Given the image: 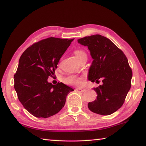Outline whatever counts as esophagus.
<instances>
[{
	"mask_svg": "<svg viewBox=\"0 0 146 146\" xmlns=\"http://www.w3.org/2000/svg\"><path fill=\"white\" fill-rule=\"evenodd\" d=\"M76 91H78V92H79V93H83V92H84V91H86V90L84 88H76Z\"/></svg>",
	"mask_w": 146,
	"mask_h": 146,
	"instance_id": "34e87169",
	"label": "esophagus"
}]
</instances>
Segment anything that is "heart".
<instances>
[{"instance_id": "obj_1", "label": "heart", "mask_w": 146, "mask_h": 146, "mask_svg": "<svg viewBox=\"0 0 146 146\" xmlns=\"http://www.w3.org/2000/svg\"><path fill=\"white\" fill-rule=\"evenodd\" d=\"M74 55H75L76 59H78L83 55H86V53L82 49H78L74 51ZM82 80L83 77L82 76L75 75H70L63 78V82L66 84L71 86H80L82 84Z\"/></svg>"}]
</instances>
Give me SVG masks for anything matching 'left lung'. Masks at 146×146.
Returning a JSON list of instances; mask_svg holds the SVG:
<instances>
[{"mask_svg": "<svg viewBox=\"0 0 146 146\" xmlns=\"http://www.w3.org/2000/svg\"><path fill=\"white\" fill-rule=\"evenodd\" d=\"M88 46L93 60L89 70L88 79L103 84L94 88L97 99L88 103L91 111L109 115L120 109L131 86L132 70L123 51L110 39L94 35L78 39Z\"/></svg>", "mask_w": 146, "mask_h": 146, "instance_id": "1", "label": "left lung"}]
</instances>
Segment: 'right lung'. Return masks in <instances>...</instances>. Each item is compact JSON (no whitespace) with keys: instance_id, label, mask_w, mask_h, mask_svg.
Returning <instances> with one entry per match:
<instances>
[{"instance_id":"right-lung-1","label":"right lung","mask_w":146,"mask_h":146,"mask_svg":"<svg viewBox=\"0 0 146 146\" xmlns=\"http://www.w3.org/2000/svg\"><path fill=\"white\" fill-rule=\"evenodd\" d=\"M73 40L49 37L32 44L22 54L14 75V88L24 108L35 117L48 118L56 114L73 91L62 82L53 85L48 82Z\"/></svg>"}]
</instances>
